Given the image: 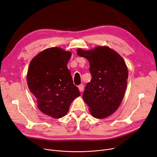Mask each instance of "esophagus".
I'll list each match as a JSON object with an SVG mask.
<instances>
[{
  "label": "esophagus",
  "instance_id": "34e87169",
  "mask_svg": "<svg viewBox=\"0 0 157 157\" xmlns=\"http://www.w3.org/2000/svg\"><path fill=\"white\" fill-rule=\"evenodd\" d=\"M84 84H82L79 85L78 88H79V90L80 92H82V91L84 90Z\"/></svg>",
  "mask_w": 157,
  "mask_h": 157
}]
</instances>
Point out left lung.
Returning a JSON list of instances; mask_svg holds the SVG:
<instances>
[{"mask_svg":"<svg viewBox=\"0 0 157 157\" xmlns=\"http://www.w3.org/2000/svg\"><path fill=\"white\" fill-rule=\"evenodd\" d=\"M77 54L88 60L92 78L85 87L84 101L94 118H106L123 100L128 77L126 65L119 54L107 46L87 51L78 49Z\"/></svg>","mask_w":157,"mask_h":157,"instance_id":"1","label":"left lung"}]
</instances>
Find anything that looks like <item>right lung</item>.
<instances>
[{"label":"right lung","instance_id":"1","mask_svg":"<svg viewBox=\"0 0 157 157\" xmlns=\"http://www.w3.org/2000/svg\"><path fill=\"white\" fill-rule=\"evenodd\" d=\"M71 56L69 51L51 48L40 52L29 64L28 86L39 110L52 118L66 115L73 99L80 96L67 67Z\"/></svg>","mask_w":157,"mask_h":157}]
</instances>
